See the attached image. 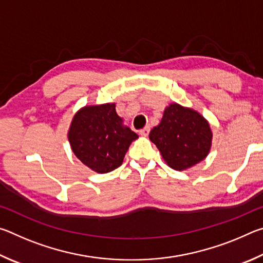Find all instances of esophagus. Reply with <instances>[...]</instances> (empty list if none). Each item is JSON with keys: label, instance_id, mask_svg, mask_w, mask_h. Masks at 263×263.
<instances>
[{"label": "esophagus", "instance_id": "1", "mask_svg": "<svg viewBox=\"0 0 263 263\" xmlns=\"http://www.w3.org/2000/svg\"><path fill=\"white\" fill-rule=\"evenodd\" d=\"M149 130H151V128L148 126H146V127L142 128V130H140V135L144 136V137H147L149 135Z\"/></svg>", "mask_w": 263, "mask_h": 263}]
</instances>
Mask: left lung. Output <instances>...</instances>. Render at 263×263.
Here are the masks:
<instances>
[{
  "mask_svg": "<svg viewBox=\"0 0 263 263\" xmlns=\"http://www.w3.org/2000/svg\"><path fill=\"white\" fill-rule=\"evenodd\" d=\"M164 161L175 171H184L206 158L212 132L201 114L177 103L164 109L161 122L149 132Z\"/></svg>",
  "mask_w": 263,
  "mask_h": 263,
  "instance_id": "8db88e82",
  "label": "left lung"
}]
</instances>
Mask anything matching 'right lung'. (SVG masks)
<instances>
[{
  "label": "right lung",
  "instance_id": "add662e5",
  "mask_svg": "<svg viewBox=\"0 0 263 263\" xmlns=\"http://www.w3.org/2000/svg\"><path fill=\"white\" fill-rule=\"evenodd\" d=\"M137 138L136 132L123 125L115 103L83 106L75 114L68 131L73 153L83 164L101 174L121 166Z\"/></svg>",
  "mask_w": 263,
  "mask_h": 263
}]
</instances>
